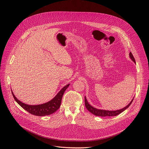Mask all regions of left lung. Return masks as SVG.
<instances>
[{"instance_id":"obj_1","label":"left lung","mask_w":149,"mask_h":149,"mask_svg":"<svg viewBox=\"0 0 149 149\" xmlns=\"http://www.w3.org/2000/svg\"><path fill=\"white\" fill-rule=\"evenodd\" d=\"M129 56L130 58L132 60V61H133L135 63H136V61L135 59L133 56V55H132V52H130L129 54ZM134 98L132 100V101L130 102V103L126 105L125 107H124V108L120 109V110H101V109H97L94 107L93 106H92L91 105H90L89 104V102H88L86 97L85 96V105H86V107L87 108V109L91 113L97 116H100V117H110V116H116L117 115L120 114V113H121L122 112H123L125 110H126L127 108H128L129 106L131 105L132 102L133 101Z\"/></svg>"}]
</instances>
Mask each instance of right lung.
I'll return each instance as SVG.
<instances>
[{"instance_id": "obj_1", "label": "right lung", "mask_w": 149, "mask_h": 149, "mask_svg": "<svg viewBox=\"0 0 149 149\" xmlns=\"http://www.w3.org/2000/svg\"><path fill=\"white\" fill-rule=\"evenodd\" d=\"M69 86L70 84L66 85L65 87H63L51 100L47 102L39 105H28L24 103L19 100L15 96L12 91V93L14 99L17 102V103L28 113L36 116H45L50 115L58 110L61 105L63 93H64L65 91L67 89Z\"/></svg>"}]
</instances>
